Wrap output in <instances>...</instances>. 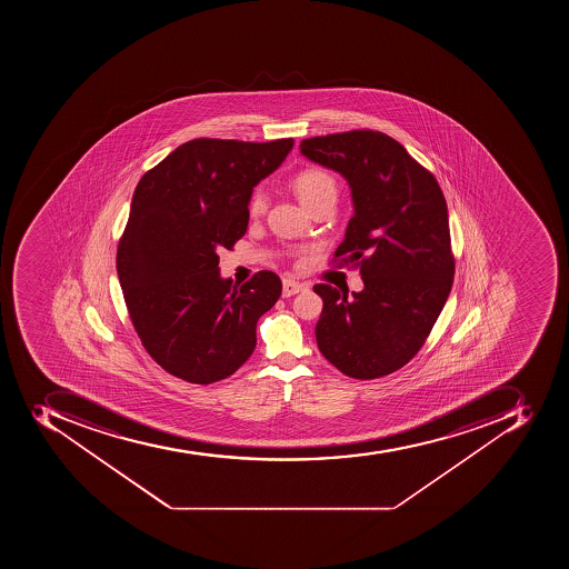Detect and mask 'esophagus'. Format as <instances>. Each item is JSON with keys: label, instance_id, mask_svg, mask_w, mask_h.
<instances>
[{"label": "esophagus", "instance_id": "1", "mask_svg": "<svg viewBox=\"0 0 569 569\" xmlns=\"http://www.w3.org/2000/svg\"><path fill=\"white\" fill-rule=\"evenodd\" d=\"M306 284L302 282L293 281V279H284L282 281V297H291L299 293V291L306 290Z\"/></svg>", "mask_w": 569, "mask_h": 569}]
</instances>
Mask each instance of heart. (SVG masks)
Here are the masks:
<instances>
[{"label": "heart", "mask_w": 569, "mask_h": 569, "mask_svg": "<svg viewBox=\"0 0 569 569\" xmlns=\"http://www.w3.org/2000/svg\"><path fill=\"white\" fill-rule=\"evenodd\" d=\"M291 187L296 190L299 201L309 211L322 202L335 201L338 198V183L335 176L322 167H306L291 179ZM267 208V196L261 190H254L249 198L251 216H261Z\"/></svg>", "instance_id": "b5f03b06"}]
</instances>
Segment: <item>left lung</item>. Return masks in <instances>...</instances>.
Masks as SVG:
<instances>
[{
  "mask_svg": "<svg viewBox=\"0 0 569 569\" xmlns=\"http://www.w3.org/2000/svg\"><path fill=\"white\" fill-rule=\"evenodd\" d=\"M300 152L340 172L353 217L335 261L352 263L365 288L315 284L322 297L317 343L352 379H379L426 343L450 290L453 261L447 201L432 172L381 131L352 130L300 142Z\"/></svg>",
  "mask_w": 569,
  "mask_h": 569,
  "instance_id": "1",
  "label": "left lung"
}]
</instances>
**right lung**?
Instances as JSON below:
<instances>
[{
	"instance_id": "add662e5",
	"label": "right lung",
	"mask_w": 569,
	"mask_h": 569,
	"mask_svg": "<svg viewBox=\"0 0 569 569\" xmlns=\"http://www.w3.org/2000/svg\"><path fill=\"white\" fill-rule=\"evenodd\" d=\"M291 148L293 139L190 140L134 188L117 273L143 349L170 376L211 385L251 358L281 279L261 270L237 287L220 278L219 251L246 234L252 188Z\"/></svg>"
}]
</instances>
